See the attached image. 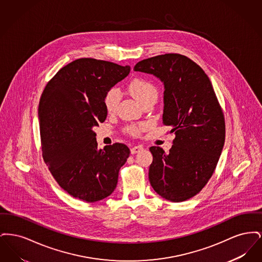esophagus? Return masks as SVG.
I'll return each instance as SVG.
<instances>
[{"label": "esophagus", "instance_id": "1", "mask_svg": "<svg viewBox=\"0 0 262 262\" xmlns=\"http://www.w3.org/2000/svg\"><path fill=\"white\" fill-rule=\"evenodd\" d=\"M142 149H143V146H142V145H137V146H134V147L130 149V152H132V154H136V153L140 152Z\"/></svg>", "mask_w": 262, "mask_h": 262}]
</instances>
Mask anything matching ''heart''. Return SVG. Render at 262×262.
Instances as JSON below:
<instances>
[{"label": "heart", "instance_id": "1", "mask_svg": "<svg viewBox=\"0 0 262 262\" xmlns=\"http://www.w3.org/2000/svg\"><path fill=\"white\" fill-rule=\"evenodd\" d=\"M128 92L141 105H143L145 102L149 100L157 99V96H158V91L156 86L149 80L145 78H140V77L135 78L129 82ZM119 102H120V92L117 88H111L105 93L103 103L107 113L113 114L117 110ZM141 129H142L141 125L139 126L132 125L127 127V132L134 136L139 135Z\"/></svg>", "mask_w": 262, "mask_h": 262}]
</instances>
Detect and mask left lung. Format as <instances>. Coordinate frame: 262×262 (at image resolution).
<instances>
[{"label":"left lung","mask_w":262,"mask_h":262,"mask_svg":"<svg viewBox=\"0 0 262 262\" xmlns=\"http://www.w3.org/2000/svg\"><path fill=\"white\" fill-rule=\"evenodd\" d=\"M134 70L164 83L163 124L176 135L168 154L150 147V185L165 200H189L208 183L224 146V115L211 81L198 63L180 54L142 60Z\"/></svg>","instance_id":"obj_1"}]
</instances>
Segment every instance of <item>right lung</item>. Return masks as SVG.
I'll return each mask as SVG.
<instances>
[{
    "mask_svg": "<svg viewBox=\"0 0 262 262\" xmlns=\"http://www.w3.org/2000/svg\"><path fill=\"white\" fill-rule=\"evenodd\" d=\"M129 71V66L77 59L43 90L38 107L42 156L59 186L75 199L99 201L117 187L130 151L118 142L98 149L93 127L106 120L105 93Z\"/></svg>",
    "mask_w": 262,
    "mask_h": 262,
    "instance_id": "obj_1",
    "label": "right lung"
}]
</instances>
